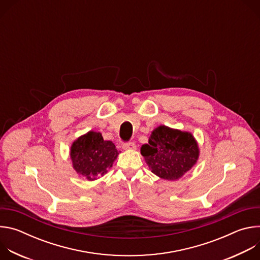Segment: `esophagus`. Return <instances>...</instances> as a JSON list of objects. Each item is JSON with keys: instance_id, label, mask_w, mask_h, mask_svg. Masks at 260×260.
<instances>
[{"instance_id": "1", "label": "esophagus", "mask_w": 260, "mask_h": 260, "mask_svg": "<svg viewBox=\"0 0 260 260\" xmlns=\"http://www.w3.org/2000/svg\"><path fill=\"white\" fill-rule=\"evenodd\" d=\"M122 148L125 150H133V149H136V144L134 142H126V143H123Z\"/></svg>"}]
</instances>
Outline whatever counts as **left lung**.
Listing matches in <instances>:
<instances>
[{"label":"left lung","instance_id":"left-lung-1","mask_svg":"<svg viewBox=\"0 0 260 260\" xmlns=\"http://www.w3.org/2000/svg\"><path fill=\"white\" fill-rule=\"evenodd\" d=\"M141 154L153 174L177 180L196 165L199 147L191 134L160 125L142 146Z\"/></svg>","mask_w":260,"mask_h":260}]
</instances>
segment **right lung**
Listing matches in <instances>:
<instances>
[{
    "label": "right lung",
    "instance_id": "right-lung-1",
    "mask_svg": "<svg viewBox=\"0 0 260 260\" xmlns=\"http://www.w3.org/2000/svg\"><path fill=\"white\" fill-rule=\"evenodd\" d=\"M118 151L111 141H104L102 135L89 132L73 143L71 158L76 172L88 180L104 176L116 159Z\"/></svg>",
    "mask_w": 260,
    "mask_h": 260
}]
</instances>
